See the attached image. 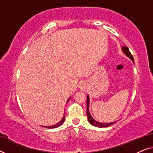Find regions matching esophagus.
I'll return each instance as SVG.
<instances>
[{"instance_id": "34e87169", "label": "esophagus", "mask_w": 153, "mask_h": 153, "mask_svg": "<svg viewBox=\"0 0 153 153\" xmlns=\"http://www.w3.org/2000/svg\"><path fill=\"white\" fill-rule=\"evenodd\" d=\"M79 88H80L81 90H84L85 88V84H83V83H81V84L80 85V86H79Z\"/></svg>"}]
</instances>
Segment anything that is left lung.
<instances>
[{
    "instance_id": "1",
    "label": "left lung",
    "mask_w": 153,
    "mask_h": 153,
    "mask_svg": "<svg viewBox=\"0 0 153 153\" xmlns=\"http://www.w3.org/2000/svg\"><path fill=\"white\" fill-rule=\"evenodd\" d=\"M122 51L123 53H124L125 55H126L127 57L130 58V59L132 60V62L134 63V58H133V56L131 55L130 51H129V50L128 49V47H122ZM87 117H88V120L89 123H91L92 125H93V126H95V127H108V126H110V125H111L114 124L116 122H112V123H100V122H97V121H96L95 119H94L93 117L91 116V113L89 111V96L87 95Z\"/></svg>"
}]
</instances>
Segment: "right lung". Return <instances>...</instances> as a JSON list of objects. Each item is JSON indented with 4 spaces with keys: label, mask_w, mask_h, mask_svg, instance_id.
<instances>
[{
    "label": "right lung",
    "mask_w": 153,
    "mask_h": 153,
    "mask_svg": "<svg viewBox=\"0 0 153 153\" xmlns=\"http://www.w3.org/2000/svg\"><path fill=\"white\" fill-rule=\"evenodd\" d=\"M70 98H69L68 100V102L69 101V100H70ZM65 114H64V116H63V117H62V118L61 120H60L59 123H58L57 124H56V125H51V126H42V127H47V128H49V129L56 128V127H58L59 126H60V125H62V124H63V123H64V121H65Z\"/></svg>",
    "instance_id": "right-lung-1"
}]
</instances>
